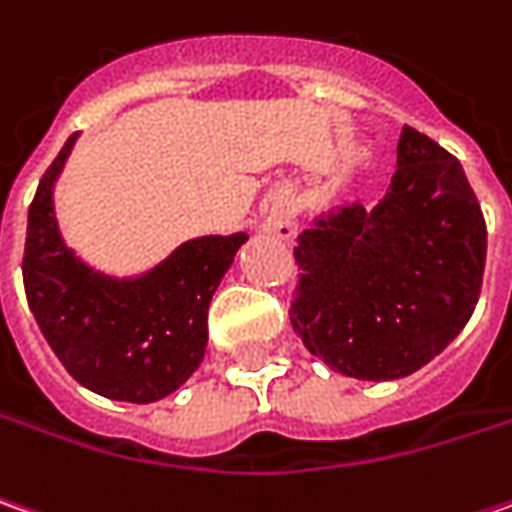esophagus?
I'll return each mask as SVG.
<instances>
[{
    "label": "esophagus",
    "instance_id": "esophagus-1",
    "mask_svg": "<svg viewBox=\"0 0 512 512\" xmlns=\"http://www.w3.org/2000/svg\"><path fill=\"white\" fill-rule=\"evenodd\" d=\"M263 232L280 240H291L297 235V221H294V206L286 198H274L263 215Z\"/></svg>",
    "mask_w": 512,
    "mask_h": 512
}]
</instances>
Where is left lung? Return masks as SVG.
I'll return each instance as SVG.
<instances>
[{
  "label": "left lung",
  "mask_w": 512,
  "mask_h": 512,
  "mask_svg": "<svg viewBox=\"0 0 512 512\" xmlns=\"http://www.w3.org/2000/svg\"><path fill=\"white\" fill-rule=\"evenodd\" d=\"M485 257V218L462 164L402 127L385 198L323 212L297 238L291 326L343 377H408L467 326Z\"/></svg>",
  "instance_id": "8db88e82"
}]
</instances>
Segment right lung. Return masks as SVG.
<instances>
[{
    "instance_id": "add662e5",
    "label": "right lung",
    "mask_w": 512,
    "mask_h": 512,
    "mask_svg": "<svg viewBox=\"0 0 512 512\" xmlns=\"http://www.w3.org/2000/svg\"><path fill=\"white\" fill-rule=\"evenodd\" d=\"M76 138L64 141L27 212V306L67 374L87 391L115 402H158L203 362L212 294L249 235L184 240L147 272H101L67 246L56 218L53 192Z\"/></svg>"
}]
</instances>
